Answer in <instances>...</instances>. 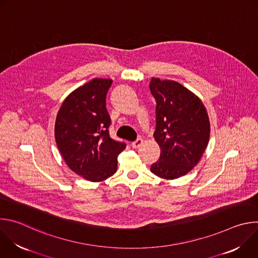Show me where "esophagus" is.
Returning a JSON list of instances; mask_svg holds the SVG:
<instances>
[{
	"label": "esophagus",
	"instance_id": "1",
	"mask_svg": "<svg viewBox=\"0 0 258 258\" xmlns=\"http://www.w3.org/2000/svg\"><path fill=\"white\" fill-rule=\"evenodd\" d=\"M143 144V140L142 139H137L135 142L132 143V147L133 148H139V147Z\"/></svg>",
	"mask_w": 258,
	"mask_h": 258
}]
</instances>
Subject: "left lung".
<instances>
[{
  "label": "left lung",
  "instance_id": "left-lung-1",
  "mask_svg": "<svg viewBox=\"0 0 258 258\" xmlns=\"http://www.w3.org/2000/svg\"><path fill=\"white\" fill-rule=\"evenodd\" d=\"M150 91L157 103L153 136L160 147V157L150 170L175 179L191 171L207 148L208 113L200 98L177 82L152 78Z\"/></svg>",
  "mask_w": 258,
  "mask_h": 258
}]
</instances>
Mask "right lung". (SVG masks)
<instances>
[{"mask_svg":"<svg viewBox=\"0 0 258 258\" xmlns=\"http://www.w3.org/2000/svg\"><path fill=\"white\" fill-rule=\"evenodd\" d=\"M112 80L94 79L71 92L55 121V140L67 166L90 181H102L117 170L125 144L110 138L111 119L106 95Z\"/></svg>","mask_w":258,"mask_h":258,"instance_id":"1","label":"right lung"}]
</instances>
